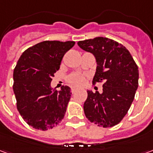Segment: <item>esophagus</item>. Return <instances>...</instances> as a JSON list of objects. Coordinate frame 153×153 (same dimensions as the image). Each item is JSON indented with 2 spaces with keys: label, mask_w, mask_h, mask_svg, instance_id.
Masks as SVG:
<instances>
[{
  "label": "esophagus",
  "mask_w": 153,
  "mask_h": 153,
  "mask_svg": "<svg viewBox=\"0 0 153 153\" xmlns=\"http://www.w3.org/2000/svg\"><path fill=\"white\" fill-rule=\"evenodd\" d=\"M76 90H77V88H74V87H72V88H71V92H72V93H74V92H76Z\"/></svg>",
  "instance_id": "esophagus-1"
}]
</instances>
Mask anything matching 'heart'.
Segmentation results:
<instances>
[{"instance_id":"1","label":"heart","mask_w":153,"mask_h":153,"mask_svg":"<svg viewBox=\"0 0 153 153\" xmlns=\"http://www.w3.org/2000/svg\"><path fill=\"white\" fill-rule=\"evenodd\" d=\"M68 83H70L72 86L79 87L82 86L84 82H85V77L81 74H72L71 75L68 77Z\"/></svg>"}]
</instances>
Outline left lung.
<instances>
[{
    "label": "left lung",
    "mask_w": 153,
    "mask_h": 153,
    "mask_svg": "<svg viewBox=\"0 0 153 153\" xmlns=\"http://www.w3.org/2000/svg\"><path fill=\"white\" fill-rule=\"evenodd\" d=\"M96 58L93 83L103 82L102 93L88 91L83 111L90 122L104 128L119 124L128 112L138 87V68L126 47L103 37L79 41Z\"/></svg>",
    "instance_id": "8db88e82"
}]
</instances>
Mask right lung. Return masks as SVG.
<instances>
[{"instance_id": "add662e5", "label": "right lung", "mask_w": 153, "mask_h": 153, "mask_svg": "<svg viewBox=\"0 0 153 153\" xmlns=\"http://www.w3.org/2000/svg\"><path fill=\"white\" fill-rule=\"evenodd\" d=\"M73 41H44L25 50L14 70L13 90L22 118L40 130L52 128L65 116L70 88L53 90L51 82Z\"/></svg>"}]
</instances>
